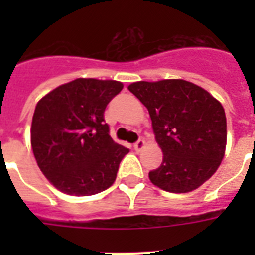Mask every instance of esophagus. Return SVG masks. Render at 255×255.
Instances as JSON below:
<instances>
[{"mask_svg":"<svg viewBox=\"0 0 255 255\" xmlns=\"http://www.w3.org/2000/svg\"><path fill=\"white\" fill-rule=\"evenodd\" d=\"M144 145H145V143H144V140L143 139H139V140H137V141H136L135 144H133V148H135L136 152H139V151H141V149H143Z\"/></svg>","mask_w":255,"mask_h":255,"instance_id":"esophagus-1","label":"esophagus"}]
</instances>
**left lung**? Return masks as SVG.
<instances>
[{
	"label": "left lung",
	"mask_w": 255,
	"mask_h": 255,
	"mask_svg": "<svg viewBox=\"0 0 255 255\" xmlns=\"http://www.w3.org/2000/svg\"><path fill=\"white\" fill-rule=\"evenodd\" d=\"M128 90L148 108L163 163L152 184L170 193L197 189L220 167L226 147V116L217 99L182 79L135 82Z\"/></svg>",
	"instance_id": "left-lung-1"
}]
</instances>
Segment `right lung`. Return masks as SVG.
<instances>
[{
  "instance_id": "1",
  "label": "right lung",
  "mask_w": 255,
  "mask_h": 255,
  "mask_svg": "<svg viewBox=\"0 0 255 255\" xmlns=\"http://www.w3.org/2000/svg\"><path fill=\"white\" fill-rule=\"evenodd\" d=\"M122 88L116 81L79 78L38 102L31 123L34 157L63 193L91 196L115 181L129 149L111 139L104 110Z\"/></svg>"
}]
</instances>
